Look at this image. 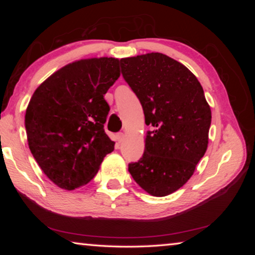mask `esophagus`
<instances>
[{
	"instance_id": "esophagus-1",
	"label": "esophagus",
	"mask_w": 255,
	"mask_h": 255,
	"mask_svg": "<svg viewBox=\"0 0 255 255\" xmlns=\"http://www.w3.org/2000/svg\"><path fill=\"white\" fill-rule=\"evenodd\" d=\"M117 140H118V143L119 144H122L123 141L125 140V133L124 132H119V133H117Z\"/></svg>"
}]
</instances>
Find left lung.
Segmentation results:
<instances>
[{
  "instance_id": "obj_1",
  "label": "left lung",
  "mask_w": 255,
  "mask_h": 255,
  "mask_svg": "<svg viewBox=\"0 0 255 255\" xmlns=\"http://www.w3.org/2000/svg\"><path fill=\"white\" fill-rule=\"evenodd\" d=\"M124 79L139 99L145 150L128 171L141 189L165 197L188 182L208 147L211 110L201 84L183 64L161 53L120 59Z\"/></svg>"
}]
</instances>
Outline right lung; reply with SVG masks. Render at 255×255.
I'll list each match as a JSON object with an SVG mask.
<instances>
[{
    "instance_id": "obj_1",
    "label": "right lung",
    "mask_w": 255,
    "mask_h": 255,
    "mask_svg": "<svg viewBox=\"0 0 255 255\" xmlns=\"http://www.w3.org/2000/svg\"><path fill=\"white\" fill-rule=\"evenodd\" d=\"M119 76L118 58L80 59L33 92L24 117L28 145L58 188L70 191L89 183L114 150L103 129L110 110L105 94Z\"/></svg>"
}]
</instances>
